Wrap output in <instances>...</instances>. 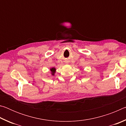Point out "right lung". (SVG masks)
Returning <instances> with one entry per match:
<instances>
[{"mask_svg": "<svg viewBox=\"0 0 126 126\" xmlns=\"http://www.w3.org/2000/svg\"><path fill=\"white\" fill-rule=\"evenodd\" d=\"M50 70V71H51V74H52V75L54 76V73H55V71H56L55 68H54V67L51 68Z\"/></svg>", "mask_w": 126, "mask_h": 126, "instance_id": "right-lung-1", "label": "right lung"}]
</instances>
